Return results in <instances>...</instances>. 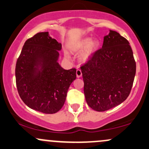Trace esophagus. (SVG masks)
<instances>
[{
    "instance_id": "34e87169",
    "label": "esophagus",
    "mask_w": 149,
    "mask_h": 149,
    "mask_svg": "<svg viewBox=\"0 0 149 149\" xmlns=\"http://www.w3.org/2000/svg\"><path fill=\"white\" fill-rule=\"evenodd\" d=\"M82 76V72L80 69H77L76 70V76L77 78H80Z\"/></svg>"
}]
</instances>
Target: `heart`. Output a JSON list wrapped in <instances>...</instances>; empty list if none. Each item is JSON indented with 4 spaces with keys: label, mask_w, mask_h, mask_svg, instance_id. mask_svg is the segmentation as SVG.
Segmentation results:
<instances>
[{
    "label": "heart",
    "mask_w": 149,
    "mask_h": 149,
    "mask_svg": "<svg viewBox=\"0 0 149 149\" xmlns=\"http://www.w3.org/2000/svg\"><path fill=\"white\" fill-rule=\"evenodd\" d=\"M99 46V41L97 40H92L90 38H86L83 39L76 43V45L72 47V49L75 52H79V51L85 49L83 55H82V59L87 60L91 57V55L95 52ZM66 57H69L68 54H66Z\"/></svg>",
    "instance_id": "obj_1"
}]
</instances>
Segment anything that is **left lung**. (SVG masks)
I'll return each mask as SVG.
<instances>
[{
    "label": "left lung",
    "instance_id": "1",
    "mask_svg": "<svg viewBox=\"0 0 149 149\" xmlns=\"http://www.w3.org/2000/svg\"><path fill=\"white\" fill-rule=\"evenodd\" d=\"M87 104L93 110L105 111L123 102L130 93L136 62L130 42L110 31L102 48L80 66Z\"/></svg>",
    "mask_w": 149,
    "mask_h": 149
}]
</instances>
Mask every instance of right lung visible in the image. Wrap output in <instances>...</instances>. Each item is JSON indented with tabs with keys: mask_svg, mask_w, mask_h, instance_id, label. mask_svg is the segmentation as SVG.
<instances>
[{
	"mask_svg": "<svg viewBox=\"0 0 149 149\" xmlns=\"http://www.w3.org/2000/svg\"><path fill=\"white\" fill-rule=\"evenodd\" d=\"M61 49L60 42L48 32L36 33L22 47L15 67L16 85L22 100L33 110L47 114L59 111L76 78L75 68L65 70L57 62Z\"/></svg>",
	"mask_w": 149,
	"mask_h": 149,
	"instance_id": "right-lung-1",
	"label": "right lung"
}]
</instances>
